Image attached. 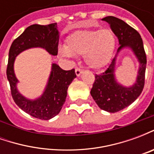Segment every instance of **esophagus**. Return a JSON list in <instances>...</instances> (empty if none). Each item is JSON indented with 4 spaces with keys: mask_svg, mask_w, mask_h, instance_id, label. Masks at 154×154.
I'll return each instance as SVG.
<instances>
[{
    "mask_svg": "<svg viewBox=\"0 0 154 154\" xmlns=\"http://www.w3.org/2000/svg\"><path fill=\"white\" fill-rule=\"evenodd\" d=\"M75 72H76V75H77V77H79L81 74H82V70L81 69V68H76V70H75Z\"/></svg>",
    "mask_w": 154,
    "mask_h": 154,
    "instance_id": "esophagus-1",
    "label": "esophagus"
}]
</instances>
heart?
<instances>
[{"label":"heart","mask_w":154,"mask_h":154,"mask_svg":"<svg viewBox=\"0 0 154 154\" xmlns=\"http://www.w3.org/2000/svg\"><path fill=\"white\" fill-rule=\"evenodd\" d=\"M116 36L110 29H84L71 34L66 39L65 48H60L61 57L83 54L85 63L91 68L105 67L113 55Z\"/></svg>","instance_id":"b5f03b06"}]
</instances>
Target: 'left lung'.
Returning <instances> with one entry per match:
<instances>
[{
    "label": "left lung",
    "mask_w": 154,
    "mask_h": 154,
    "mask_svg": "<svg viewBox=\"0 0 154 154\" xmlns=\"http://www.w3.org/2000/svg\"><path fill=\"white\" fill-rule=\"evenodd\" d=\"M102 20L110 24L111 30L118 38L119 47L106 71L101 74H96L91 95L101 110L116 113L129 106L142 92L147 59L143 40L138 31L122 20L114 16H106ZM126 47L132 50L140 63L136 82L130 87L123 86L118 83L114 74L117 56Z\"/></svg>",
    "instance_id": "8db88e82"
}]
</instances>
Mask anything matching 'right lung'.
Returning <instances> with one entry per match:
<instances>
[{
	"label": "right lung",
	"mask_w": 154,
	"mask_h": 154,
	"mask_svg": "<svg viewBox=\"0 0 154 154\" xmlns=\"http://www.w3.org/2000/svg\"><path fill=\"white\" fill-rule=\"evenodd\" d=\"M59 32L57 23L48 25H32L13 41L10 51L6 75L10 82L11 96L22 110L37 119L48 120L60 112L66 100L67 88L74 78L75 70H63L57 64L52 63L48 80L40 97L31 100L24 97L17 88L19 80L14 71L15 57L23 51L41 48L53 56L57 54Z\"/></svg>",
	"instance_id": "obj_1"
}]
</instances>
